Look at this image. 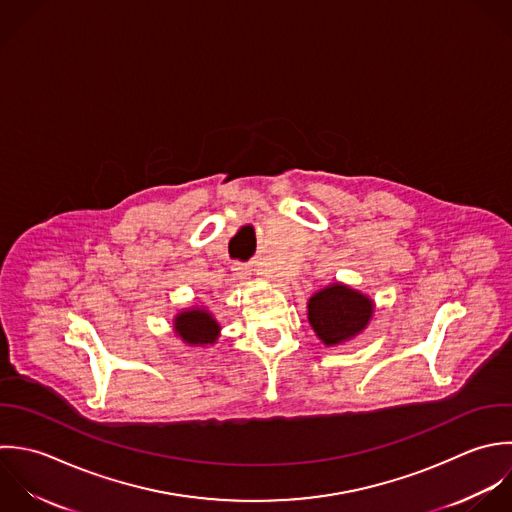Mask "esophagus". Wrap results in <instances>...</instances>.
Masks as SVG:
<instances>
[{
  "label": "esophagus",
  "mask_w": 512,
  "mask_h": 512,
  "mask_svg": "<svg viewBox=\"0 0 512 512\" xmlns=\"http://www.w3.org/2000/svg\"><path fill=\"white\" fill-rule=\"evenodd\" d=\"M231 271H233V275H235L239 281H245V279H249V275H251V269H249L247 263H233Z\"/></svg>",
  "instance_id": "1"
}]
</instances>
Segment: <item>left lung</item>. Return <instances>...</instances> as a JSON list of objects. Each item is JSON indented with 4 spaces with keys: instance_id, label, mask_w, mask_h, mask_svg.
Returning a JSON list of instances; mask_svg holds the SVG:
<instances>
[{
    "instance_id": "obj_1",
    "label": "left lung",
    "mask_w": 512,
    "mask_h": 512,
    "mask_svg": "<svg viewBox=\"0 0 512 512\" xmlns=\"http://www.w3.org/2000/svg\"><path fill=\"white\" fill-rule=\"evenodd\" d=\"M371 315V299L339 283L309 299V323L325 345H337L355 337L367 327Z\"/></svg>"
}]
</instances>
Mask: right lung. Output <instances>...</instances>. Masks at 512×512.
Returning a JSON list of instances; mask_svg holds the SVG:
<instances>
[{"mask_svg":"<svg viewBox=\"0 0 512 512\" xmlns=\"http://www.w3.org/2000/svg\"><path fill=\"white\" fill-rule=\"evenodd\" d=\"M175 333L189 345H209L215 343L219 325L207 311L193 309L175 319Z\"/></svg>","mask_w":512,"mask_h":512,"instance_id":"right-lung-1","label":"right lung"}]
</instances>
